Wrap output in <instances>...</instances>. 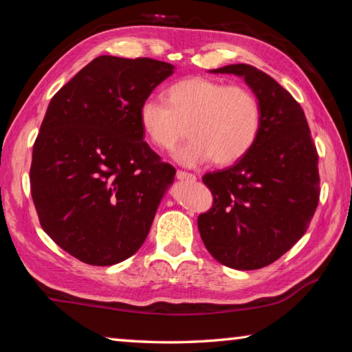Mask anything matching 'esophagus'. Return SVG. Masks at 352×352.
<instances>
[{"instance_id":"esophagus-1","label":"esophagus","mask_w":352,"mask_h":352,"mask_svg":"<svg viewBox=\"0 0 352 352\" xmlns=\"http://www.w3.org/2000/svg\"><path fill=\"white\" fill-rule=\"evenodd\" d=\"M177 178L180 182H195L197 180V177L194 174H189V172H184V170H177Z\"/></svg>"}]
</instances>
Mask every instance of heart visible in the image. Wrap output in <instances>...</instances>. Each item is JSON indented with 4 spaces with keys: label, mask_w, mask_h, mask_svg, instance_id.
Wrapping results in <instances>:
<instances>
[{
    "label": "heart",
    "mask_w": 352,
    "mask_h": 352,
    "mask_svg": "<svg viewBox=\"0 0 352 352\" xmlns=\"http://www.w3.org/2000/svg\"><path fill=\"white\" fill-rule=\"evenodd\" d=\"M140 124L160 151H172L189 132L192 140L175 152L180 164L194 168L212 160L228 166L252 151L261 132L262 109L245 87L189 77L166 90V102L144 100Z\"/></svg>",
    "instance_id": "1"
}]
</instances>
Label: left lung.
<instances>
[{"mask_svg":"<svg viewBox=\"0 0 352 352\" xmlns=\"http://www.w3.org/2000/svg\"><path fill=\"white\" fill-rule=\"evenodd\" d=\"M242 77L259 99L262 126L245 157L204 175L214 204L197 225L208 252L236 270H256L289 252L306 233L320 199L318 153L305 111L252 65L211 69Z\"/></svg>","mask_w":352,"mask_h":352,"instance_id":"obj_1","label":"left lung"}]
</instances>
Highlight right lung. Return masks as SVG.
<instances>
[{"label": "right lung", "instance_id": "obj_1", "mask_svg": "<svg viewBox=\"0 0 352 352\" xmlns=\"http://www.w3.org/2000/svg\"><path fill=\"white\" fill-rule=\"evenodd\" d=\"M153 58L99 56L58 90L35 140L31 194L45 233L90 265L138 252L175 169L142 140L140 107L174 73Z\"/></svg>", "mask_w": 352, "mask_h": 352}]
</instances>
